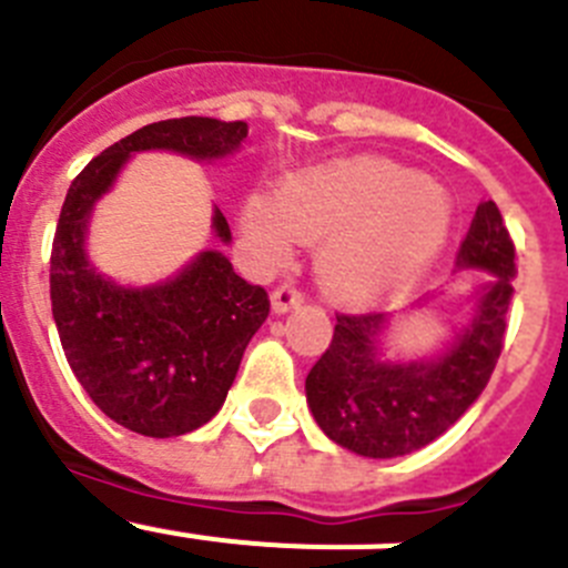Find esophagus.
<instances>
[{"label": "esophagus", "mask_w": 568, "mask_h": 568, "mask_svg": "<svg viewBox=\"0 0 568 568\" xmlns=\"http://www.w3.org/2000/svg\"><path fill=\"white\" fill-rule=\"evenodd\" d=\"M270 304H273L275 315H284V313H290V310L298 307L301 295L295 293L293 287H287V284H284V287L273 290V295H270Z\"/></svg>", "instance_id": "34e87169"}]
</instances>
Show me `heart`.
<instances>
[{
	"label": "heart",
	"mask_w": 568,
	"mask_h": 568,
	"mask_svg": "<svg viewBox=\"0 0 568 568\" xmlns=\"http://www.w3.org/2000/svg\"><path fill=\"white\" fill-rule=\"evenodd\" d=\"M453 202L418 170L355 155L284 182L278 199L250 195L241 230L275 267L301 241H321L315 278L338 304H373L404 290L444 250Z\"/></svg>",
	"instance_id": "b5f03b06"
}]
</instances>
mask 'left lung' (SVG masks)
<instances>
[{
	"instance_id": "1",
	"label": "left lung",
	"mask_w": 568,
	"mask_h": 568,
	"mask_svg": "<svg viewBox=\"0 0 568 568\" xmlns=\"http://www.w3.org/2000/svg\"><path fill=\"white\" fill-rule=\"evenodd\" d=\"M480 270L469 315L420 358H389L393 315H338L329 349L307 375V406L321 433L361 458H400L433 444L480 398L504 349L506 313L515 295V244L500 210H475L455 273ZM433 295L415 307H429Z\"/></svg>"
}]
</instances>
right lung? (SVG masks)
Segmentation results:
<instances>
[{"label":"right lung","instance_id":"add662e5","mask_svg":"<svg viewBox=\"0 0 568 568\" xmlns=\"http://www.w3.org/2000/svg\"><path fill=\"white\" fill-rule=\"evenodd\" d=\"M244 122L168 119L124 135L73 179L50 253V301L68 364L93 404L130 433L175 438L207 424L227 398L270 301L233 273L222 250H202L168 278L133 287L99 273L88 255L90 219L135 153L168 150L193 162L239 153ZM213 235L230 224L213 207Z\"/></svg>","mask_w":568,"mask_h":568}]
</instances>
